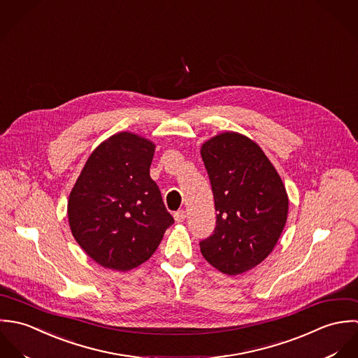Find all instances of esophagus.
I'll use <instances>...</instances> for the list:
<instances>
[{
  "mask_svg": "<svg viewBox=\"0 0 358 358\" xmlns=\"http://www.w3.org/2000/svg\"><path fill=\"white\" fill-rule=\"evenodd\" d=\"M174 218H176L177 222H182L187 218V212L185 210H178V212L174 213Z\"/></svg>",
  "mask_w": 358,
  "mask_h": 358,
  "instance_id": "esophagus-1",
  "label": "esophagus"
}]
</instances>
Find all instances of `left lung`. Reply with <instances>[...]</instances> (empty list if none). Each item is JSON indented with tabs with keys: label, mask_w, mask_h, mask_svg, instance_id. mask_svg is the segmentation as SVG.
<instances>
[{
	"label": "left lung",
	"mask_w": 358,
	"mask_h": 358,
	"mask_svg": "<svg viewBox=\"0 0 358 358\" xmlns=\"http://www.w3.org/2000/svg\"><path fill=\"white\" fill-rule=\"evenodd\" d=\"M201 155L215 198V228L199 242L218 271L238 275L260 264L277 245L287 217V195L277 170L257 143L224 133Z\"/></svg>",
	"instance_id": "1"
}]
</instances>
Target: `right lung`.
I'll list each match as a JSON object with an SVG mask.
<instances>
[{"label": "right lung", "instance_id": "add662e5", "mask_svg": "<svg viewBox=\"0 0 358 358\" xmlns=\"http://www.w3.org/2000/svg\"><path fill=\"white\" fill-rule=\"evenodd\" d=\"M155 145L119 133L88 157L73 187L68 215L73 236L98 264L129 271L157 249L174 222L149 176Z\"/></svg>", "mask_w": 358, "mask_h": 358}]
</instances>
